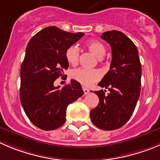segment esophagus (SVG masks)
Here are the masks:
<instances>
[{"mask_svg":"<svg viewBox=\"0 0 160 160\" xmlns=\"http://www.w3.org/2000/svg\"><path fill=\"white\" fill-rule=\"evenodd\" d=\"M83 93H84V95H87V94L89 92V89L87 88H85V87H83Z\"/></svg>","mask_w":160,"mask_h":160,"instance_id":"34e87169","label":"esophagus"}]
</instances>
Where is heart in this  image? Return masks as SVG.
<instances>
[{
  "instance_id": "obj_1",
  "label": "heart",
  "mask_w": 160,
  "mask_h": 160,
  "mask_svg": "<svg viewBox=\"0 0 160 160\" xmlns=\"http://www.w3.org/2000/svg\"><path fill=\"white\" fill-rule=\"evenodd\" d=\"M87 47L95 57L102 58L106 53V48L102 42L98 41H91L87 44ZM80 50L77 46H71L66 50L65 58L70 65H75L78 63ZM72 79L84 86H89L100 78V72L96 69L78 68L71 72Z\"/></svg>"
}]
</instances>
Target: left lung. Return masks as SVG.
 Returning <instances> with one entry per match:
<instances>
[{"mask_svg":"<svg viewBox=\"0 0 160 160\" xmlns=\"http://www.w3.org/2000/svg\"><path fill=\"white\" fill-rule=\"evenodd\" d=\"M101 38L110 45L112 61L110 70L98 86L110 91H96L98 106L91 110L92 122L103 130L123 126L133 113L141 92V65L137 46L118 31L102 33Z\"/></svg>","mask_w":160,"mask_h":160,"instance_id":"8db88e82","label":"left lung"}]
</instances>
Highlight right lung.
Listing matches in <instances>:
<instances>
[{"instance_id":"right-lung-1","label":"right lung","mask_w":160,"mask_h":160,"mask_svg":"<svg viewBox=\"0 0 160 160\" xmlns=\"http://www.w3.org/2000/svg\"><path fill=\"white\" fill-rule=\"evenodd\" d=\"M83 35L51 26L38 31L28 42L20 68V102L29 120L42 130L61 127L67 107L83 95L80 83L74 80L62 88L53 85L68 68L66 50Z\"/></svg>"}]
</instances>
